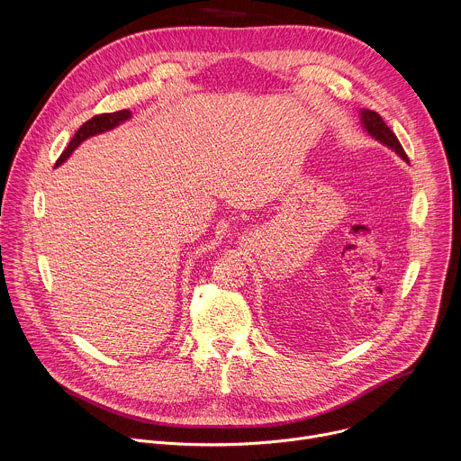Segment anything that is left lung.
Returning a JSON list of instances; mask_svg holds the SVG:
<instances>
[{
	"label": "left lung",
	"mask_w": 461,
	"mask_h": 461,
	"mask_svg": "<svg viewBox=\"0 0 461 461\" xmlns=\"http://www.w3.org/2000/svg\"><path fill=\"white\" fill-rule=\"evenodd\" d=\"M361 116H363V125H365V129L368 131V135H372L374 139H377V140L383 142L384 146L392 148L402 158L409 160V157H407L403 146L400 144L398 137L393 135V131L384 123V120H383L375 111L365 109V111H361Z\"/></svg>",
	"instance_id": "8db88e82"
}]
</instances>
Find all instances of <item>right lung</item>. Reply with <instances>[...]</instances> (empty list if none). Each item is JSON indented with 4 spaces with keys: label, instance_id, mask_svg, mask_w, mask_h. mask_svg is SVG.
Here are the masks:
<instances>
[{
    "label": "right lung",
    "instance_id": "add662e5",
    "mask_svg": "<svg viewBox=\"0 0 461 461\" xmlns=\"http://www.w3.org/2000/svg\"><path fill=\"white\" fill-rule=\"evenodd\" d=\"M129 116H131V113H129L127 109H123V111H114V113H102V114H96V116H93L91 120H87L86 123H82V127L77 131L75 137L71 139L69 146L63 149V153H61V155H59V158L56 160V166H58V164H61L65 158H68V157L73 153V149H75L80 142H84L86 139H89V137H93V135L104 133V131H107V129H113L114 125H118L120 122L127 120Z\"/></svg>",
    "mask_w": 461,
    "mask_h": 461
}]
</instances>
